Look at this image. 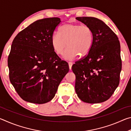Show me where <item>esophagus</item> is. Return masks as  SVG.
I'll return each instance as SVG.
<instances>
[{
    "instance_id": "esophagus-1",
    "label": "esophagus",
    "mask_w": 131,
    "mask_h": 131,
    "mask_svg": "<svg viewBox=\"0 0 131 131\" xmlns=\"http://www.w3.org/2000/svg\"><path fill=\"white\" fill-rule=\"evenodd\" d=\"M68 63H69V67L70 69H72V66L73 65V62H69Z\"/></svg>"
}]
</instances>
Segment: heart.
Masks as SVG:
<instances>
[{
	"mask_svg": "<svg viewBox=\"0 0 131 131\" xmlns=\"http://www.w3.org/2000/svg\"><path fill=\"white\" fill-rule=\"evenodd\" d=\"M59 34H55L51 39V45L57 54L64 55L66 59L72 60L87 54L93 43V32L87 25L78 24H66L59 29Z\"/></svg>",
	"mask_w": 131,
	"mask_h": 131,
	"instance_id": "b5f03b06",
	"label": "heart"
}]
</instances>
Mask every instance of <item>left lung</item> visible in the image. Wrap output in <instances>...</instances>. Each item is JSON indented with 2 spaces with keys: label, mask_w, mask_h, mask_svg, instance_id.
<instances>
[{
  "label": "left lung",
  "mask_w": 131,
  "mask_h": 131,
  "mask_svg": "<svg viewBox=\"0 0 131 131\" xmlns=\"http://www.w3.org/2000/svg\"><path fill=\"white\" fill-rule=\"evenodd\" d=\"M91 28L93 43L87 56L72 69L76 76L75 91L82 101L99 103L107 101L118 86L122 63L118 37L103 21L77 17Z\"/></svg>",
  "instance_id": "1"
}]
</instances>
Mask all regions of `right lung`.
<instances>
[{
  "instance_id": "obj_1",
  "label": "right lung",
  "mask_w": 131,
  "mask_h": 131,
  "mask_svg": "<svg viewBox=\"0 0 131 131\" xmlns=\"http://www.w3.org/2000/svg\"><path fill=\"white\" fill-rule=\"evenodd\" d=\"M59 18L39 19L13 40L8 66L11 83L23 100L43 104L54 98L69 68L53 50L51 39Z\"/></svg>"
}]
</instances>
